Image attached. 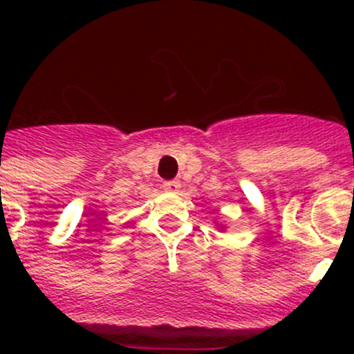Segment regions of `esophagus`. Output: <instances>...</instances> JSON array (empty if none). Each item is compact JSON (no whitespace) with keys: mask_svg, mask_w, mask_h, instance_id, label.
<instances>
[{"mask_svg":"<svg viewBox=\"0 0 354 354\" xmlns=\"http://www.w3.org/2000/svg\"><path fill=\"white\" fill-rule=\"evenodd\" d=\"M164 190L166 192H171V194H176L178 190H180L181 183L178 180H171V181H164Z\"/></svg>","mask_w":354,"mask_h":354,"instance_id":"esophagus-1","label":"esophagus"}]
</instances>
